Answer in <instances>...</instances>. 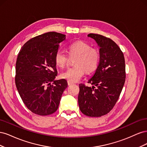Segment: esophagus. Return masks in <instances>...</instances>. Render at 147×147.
Here are the masks:
<instances>
[{
  "mask_svg": "<svg viewBox=\"0 0 147 147\" xmlns=\"http://www.w3.org/2000/svg\"><path fill=\"white\" fill-rule=\"evenodd\" d=\"M67 83H68V85L70 86V85H72V84H73V83H71L70 82H67Z\"/></svg>",
  "mask_w": 147,
  "mask_h": 147,
  "instance_id": "1",
  "label": "esophagus"
}]
</instances>
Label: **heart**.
Segmentation results:
<instances>
[{"instance_id": "heart-1", "label": "heart", "mask_w": 147, "mask_h": 147, "mask_svg": "<svg viewBox=\"0 0 147 147\" xmlns=\"http://www.w3.org/2000/svg\"><path fill=\"white\" fill-rule=\"evenodd\" d=\"M68 54L74 60L75 66L62 72L61 77L71 83L79 81L87 72L94 71L99 61V53L96 49L91 48L88 44L82 41L74 42L69 46ZM69 57L61 50L57 51L55 55V61L57 66L64 68L67 65Z\"/></svg>"}]
</instances>
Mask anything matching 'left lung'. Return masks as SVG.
Wrapping results in <instances>:
<instances>
[{
	"instance_id": "8db88e82",
	"label": "left lung",
	"mask_w": 147,
	"mask_h": 147,
	"mask_svg": "<svg viewBox=\"0 0 147 147\" xmlns=\"http://www.w3.org/2000/svg\"><path fill=\"white\" fill-rule=\"evenodd\" d=\"M99 47L100 60L94 74L88 83L92 86L79 84L80 110L91 117L107 114L117 102L125 82V61L123 52L112 39L90 34Z\"/></svg>"
}]
</instances>
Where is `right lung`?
I'll return each mask as SVG.
<instances>
[{"mask_svg":"<svg viewBox=\"0 0 147 147\" xmlns=\"http://www.w3.org/2000/svg\"><path fill=\"white\" fill-rule=\"evenodd\" d=\"M65 39V35L55 32L39 35L26 42L18 55L16 86L25 105L35 114L55 113L67 87L65 79L55 80V55Z\"/></svg>","mask_w":147,"mask_h":147,"instance_id":"1","label":"right lung"}]
</instances>
